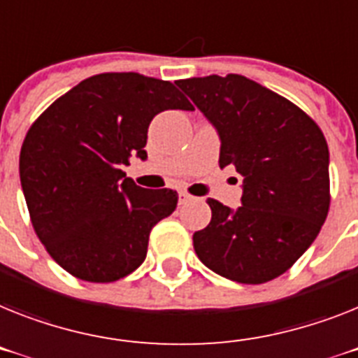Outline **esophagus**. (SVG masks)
<instances>
[{
	"label": "esophagus",
	"instance_id": "esophagus-1",
	"mask_svg": "<svg viewBox=\"0 0 358 358\" xmlns=\"http://www.w3.org/2000/svg\"><path fill=\"white\" fill-rule=\"evenodd\" d=\"M178 200H180V203H187L189 200H193V196H191V194H189V193H185V191H180V193H178Z\"/></svg>",
	"mask_w": 358,
	"mask_h": 358
}]
</instances>
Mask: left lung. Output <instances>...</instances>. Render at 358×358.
Masks as SVG:
<instances>
[{"mask_svg": "<svg viewBox=\"0 0 358 358\" xmlns=\"http://www.w3.org/2000/svg\"><path fill=\"white\" fill-rule=\"evenodd\" d=\"M220 136V167L242 176V206L207 198L211 222L193 235L198 258L216 275L264 284L313 244L329 211V151L304 110L240 74L180 80Z\"/></svg>", "mask_w": 358, "mask_h": 358, "instance_id": "8db88e82", "label": "left lung"}]
</instances>
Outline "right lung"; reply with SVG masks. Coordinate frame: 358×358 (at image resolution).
Listing matches in <instances>:
<instances>
[{
	"label": "right lung",
	"mask_w": 358,
	"mask_h": 358,
	"mask_svg": "<svg viewBox=\"0 0 358 358\" xmlns=\"http://www.w3.org/2000/svg\"><path fill=\"white\" fill-rule=\"evenodd\" d=\"M167 109L193 110L171 82L138 72L87 78L29 129L21 189L47 253L87 282H114L145 260L149 235L176 209L173 189H143L123 173L145 160L147 129Z\"/></svg>",
	"instance_id": "obj_1"
}]
</instances>
